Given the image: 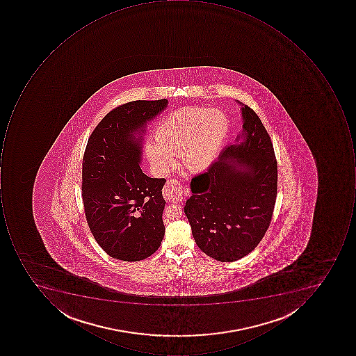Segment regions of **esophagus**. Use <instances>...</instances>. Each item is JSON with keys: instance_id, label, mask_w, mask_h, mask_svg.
Masks as SVG:
<instances>
[{"instance_id": "obj_1", "label": "esophagus", "mask_w": 356, "mask_h": 356, "mask_svg": "<svg viewBox=\"0 0 356 356\" xmlns=\"http://www.w3.org/2000/svg\"><path fill=\"white\" fill-rule=\"evenodd\" d=\"M163 193L165 200L169 202H179L183 199V185L177 179H170L165 183Z\"/></svg>"}]
</instances>
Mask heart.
Instances as JSON below:
<instances>
[{
    "mask_svg": "<svg viewBox=\"0 0 356 356\" xmlns=\"http://www.w3.org/2000/svg\"><path fill=\"white\" fill-rule=\"evenodd\" d=\"M228 131V116L221 110L183 108L170 113L157 126L155 142H147L145 154L159 172L172 169L173 155L179 154L187 169L200 171L214 161Z\"/></svg>",
    "mask_w": 356,
    "mask_h": 356,
    "instance_id": "obj_1",
    "label": "heart"
}]
</instances>
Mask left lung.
I'll use <instances>...</instances> for the list:
<instances>
[{
    "label": "left lung",
    "instance_id": "left-lung-1",
    "mask_svg": "<svg viewBox=\"0 0 356 356\" xmlns=\"http://www.w3.org/2000/svg\"><path fill=\"white\" fill-rule=\"evenodd\" d=\"M243 140L229 145L205 172L191 179L184 211L195 244L221 262L254 250L270 227L277 197V161L256 112L242 108Z\"/></svg>",
    "mask_w": 356,
    "mask_h": 356
}]
</instances>
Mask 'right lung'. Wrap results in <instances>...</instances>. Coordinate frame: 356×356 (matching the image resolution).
Returning a JSON list of instances; mask_svg holds the SVG:
<instances>
[{"mask_svg":"<svg viewBox=\"0 0 356 356\" xmlns=\"http://www.w3.org/2000/svg\"><path fill=\"white\" fill-rule=\"evenodd\" d=\"M168 100H135L114 108L88 138L82 161V200L88 228L112 258L145 260L165 235V179L142 172L141 137Z\"/></svg>","mask_w":356,"mask_h":356,"instance_id":"1","label":"right lung"}]
</instances>
